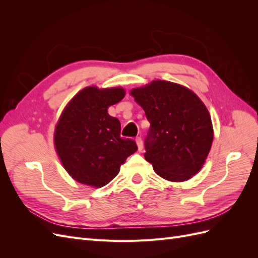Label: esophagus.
<instances>
[{"instance_id":"obj_1","label":"esophagus","mask_w":258,"mask_h":258,"mask_svg":"<svg viewBox=\"0 0 258 258\" xmlns=\"http://www.w3.org/2000/svg\"><path fill=\"white\" fill-rule=\"evenodd\" d=\"M136 142H137V144H138V148H139V151L141 152V151L143 150V141H142L141 137H138V138L136 139Z\"/></svg>"}]
</instances>
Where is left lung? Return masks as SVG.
I'll return each instance as SVG.
<instances>
[{"label": "left lung", "mask_w": 258, "mask_h": 258, "mask_svg": "<svg viewBox=\"0 0 258 258\" xmlns=\"http://www.w3.org/2000/svg\"><path fill=\"white\" fill-rule=\"evenodd\" d=\"M151 127L145 159L168 181L183 182L205 163L213 141L211 116L204 102L184 86L154 81L131 91Z\"/></svg>", "instance_id": "left-lung-1"}]
</instances>
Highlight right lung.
<instances>
[{"instance_id": "right-lung-1", "label": "right lung", "mask_w": 258, "mask_h": 258, "mask_svg": "<svg viewBox=\"0 0 258 258\" xmlns=\"http://www.w3.org/2000/svg\"><path fill=\"white\" fill-rule=\"evenodd\" d=\"M124 97L122 88L87 87L70 101L54 130V146L64 169L77 182L102 187L118 174L138 146L120 138V122L107 108Z\"/></svg>"}]
</instances>
